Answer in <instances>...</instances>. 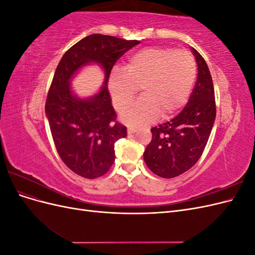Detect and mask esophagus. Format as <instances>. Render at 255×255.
I'll use <instances>...</instances> for the list:
<instances>
[{
	"instance_id": "esophagus-1",
	"label": "esophagus",
	"mask_w": 255,
	"mask_h": 255,
	"mask_svg": "<svg viewBox=\"0 0 255 255\" xmlns=\"http://www.w3.org/2000/svg\"><path fill=\"white\" fill-rule=\"evenodd\" d=\"M137 130V128H132V127H129V128H128V135H130V134H134L135 132Z\"/></svg>"
}]
</instances>
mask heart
<instances>
[{"label": "heart", "mask_w": 255, "mask_h": 255, "mask_svg": "<svg viewBox=\"0 0 255 255\" xmlns=\"http://www.w3.org/2000/svg\"><path fill=\"white\" fill-rule=\"evenodd\" d=\"M196 76V63L189 52L150 47L132 54L125 70L114 69L107 88L117 111L127 109L139 88L142 97L121 114V119L128 125L144 126L159 114L166 119L179 112L188 101Z\"/></svg>", "instance_id": "b5f03b06"}]
</instances>
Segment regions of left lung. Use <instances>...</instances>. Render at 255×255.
<instances>
[{"mask_svg":"<svg viewBox=\"0 0 255 255\" xmlns=\"http://www.w3.org/2000/svg\"><path fill=\"white\" fill-rule=\"evenodd\" d=\"M198 76L186 106L173 119L152 128V140L143 159L150 170L164 179L180 175L201 157L216 118L213 80L204 58L191 48Z\"/></svg>","mask_w":255,"mask_h":255,"instance_id":"left-lung-1","label":"left lung"}]
</instances>
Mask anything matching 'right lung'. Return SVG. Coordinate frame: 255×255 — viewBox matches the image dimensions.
Returning a JSON list of instances; mask_svg holds the SVG:
<instances>
[{"label":"right lung","instance_id":"right-lung-1","mask_svg":"<svg viewBox=\"0 0 255 255\" xmlns=\"http://www.w3.org/2000/svg\"><path fill=\"white\" fill-rule=\"evenodd\" d=\"M114 36L94 34L83 38L61 57L45 101L54 144L61 160L86 179L102 176L115 161V142L127 136V128L116 118L107 82L114 65L123 54L139 44ZM98 63L106 74L98 94L81 99L70 82L84 65Z\"/></svg>","mask_w":255,"mask_h":255}]
</instances>
